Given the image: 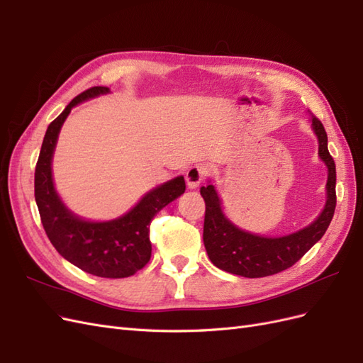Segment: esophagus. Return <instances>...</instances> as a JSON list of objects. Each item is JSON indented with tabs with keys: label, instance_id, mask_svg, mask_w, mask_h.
Returning a JSON list of instances; mask_svg holds the SVG:
<instances>
[{
	"label": "esophagus",
	"instance_id": "34e87169",
	"mask_svg": "<svg viewBox=\"0 0 363 363\" xmlns=\"http://www.w3.org/2000/svg\"><path fill=\"white\" fill-rule=\"evenodd\" d=\"M204 177H206V169L203 167H199V164H195V167H191L188 171H186V183H188L189 189L199 188L200 183L204 180Z\"/></svg>",
	"mask_w": 363,
	"mask_h": 363
}]
</instances>
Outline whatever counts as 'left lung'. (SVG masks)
Masks as SVG:
<instances>
[{"mask_svg":"<svg viewBox=\"0 0 363 363\" xmlns=\"http://www.w3.org/2000/svg\"><path fill=\"white\" fill-rule=\"evenodd\" d=\"M312 127L320 142V157L328 168L324 211L311 225L288 236L263 238L238 228L224 216L213 184L200 189L206 203L203 240L215 267L236 276L259 279L291 268L323 238L336 207V167L327 148V133L321 121L312 116Z\"/></svg>","mask_w":363,"mask_h":363,"instance_id":"8db88e82","label":"left lung"}]
</instances>
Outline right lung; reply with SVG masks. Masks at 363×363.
Here are the masks:
<instances>
[{
    "mask_svg": "<svg viewBox=\"0 0 363 363\" xmlns=\"http://www.w3.org/2000/svg\"><path fill=\"white\" fill-rule=\"evenodd\" d=\"M94 86L77 95L48 125L35 171V199L43 230L52 247L77 268L96 277L124 279L144 268L151 257L150 224L157 212L184 192V179L175 177L150 191L128 213L113 221L91 223L72 215L54 189L51 159L59 131L71 108L89 98L107 94Z\"/></svg>",
    "mask_w": 363,
    "mask_h": 363,
    "instance_id": "1",
    "label": "right lung"
}]
</instances>
